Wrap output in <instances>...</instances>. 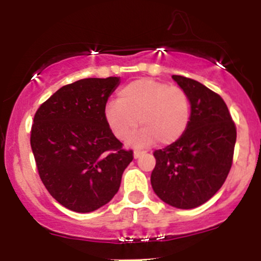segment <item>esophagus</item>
Returning <instances> with one entry per match:
<instances>
[{
  "instance_id": "34e87169",
  "label": "esophagus",
  "mask_w": 261,
  "mask_h": 261,
  "mask_svg": "<svg viewBox=\"0 0 261 261\" xmlns=\"http://www.w3.org/2000/svg\"><path fill=\"white\" fill-rule=\"evenodd\" d=\"M141 154H142V152H140V151H135V152H134V159H139Z\"/></svg>"
}]
</instances>
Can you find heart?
<instances>
[{
    "label": "heart",
    "mask_w": 261,
    "mask_h": 261,
    "mask_svg": "<svg viewBox=\"0 0 261 261\" xmlns=\"http://www.w3.org/2000/svg\"><path fill=\"white\" fill-rule=\"evenodd\" d=\"M104 119L113 135L128 140L134 147H147L154 141L168 146L178 141L187 131L191 121V101L183 89L168 87L154 79L142 78L125 85L117 100L104 108Z\"/></svg>",
    "instance_id": "1"
}]
</instances>
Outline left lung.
<instances>
[{"label":"left lung","instance_id":"left-lung-1","mask_svg":"<svg viewBox=\"0 0 261 261\" xmlns=\"http://www.w3.org/2000/svg\"><path fill=\"white\" fill-rule=\"evenodd\" d=\"M191 101L187 131L174 144L156 150L151 185L160 199L179 210L210 200L227 178L237 128L218 94L197 80L172 75Z\"/></svg>","mask_w":261,"mask_h":261}]
</instances>
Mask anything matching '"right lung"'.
<instances>
[{
  "label": "right lung",
  "mask_w": 261,
  "mask_h": 261,
  "mask_svg": "<svg viewBox=\"0 0 261 261\" xmlns=\"http://www.w3.org/2000/svg\"><path fill=\"white\" fill-rule=\"evenodd\" d=\"M119 84L120 76L80 79L57 90L34 115L31 147L39 177L73 212L89 213L110 202L134 159L104 119Z\"/></svg>",
  "instance_id": "add662e5"
}]
</instances>
